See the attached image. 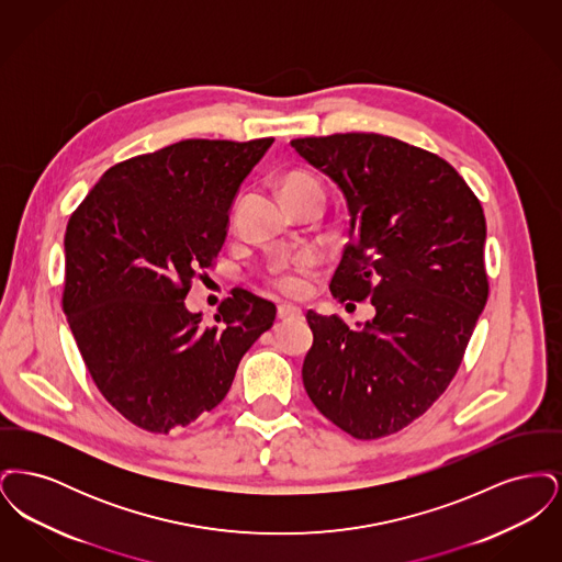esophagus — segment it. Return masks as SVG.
Instances as JSON below:
<instances>
[{
  "instance_id": "esophagus-1",
  "label": "esophagus",
  "mask_w": 562,
  "mask_h": 562,
  "mask_svg": "<svg viewBox=\"0 0 562 562\" xmlns=\"http://www.w3.org/2000/svg\"><path fill=\"white\" fill-rule=\"evenodd\" d=\"M296 318H301V310L291 307V305H280L278 307V321L289 322L296 321Z\"/></svg>"
}]
</instances>
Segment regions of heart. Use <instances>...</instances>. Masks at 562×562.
I'll use <instances>...</instances> for the list:
<instances>
[{"label": "heart", "instance_id": "obj_1", "mask_svg": "<svg viewBox=\"0 0 562 562\" xmlns=\"http://www.w3.org/2000/svg\"><path fill=\"white\" fill-rule=\"evenodd\" d=\"M282 195L289 204H293L296 200H303L307 195H322L321 181L305 172V170H291L282 177ZM314 259L312 257H299V259H280L273 261L268 269L269 286L280 294L286 296H296L303 293L305 289V276L312 268Z\"/></svg>", "mask_w": 562, "mask_h": 562}]
</instances>
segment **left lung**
<instances>
[{
	"mask_svg": "<svg viewBox=\"0 0 562 562\" xmlns=\"http://www.w3.org/2000/svg\"><path fill=\"white\" fill-rule=\"evenodd\" d=\"M291 145L348 200L353 234L330 293L371 301L376 312L362 330L307 312L305 392L358 440L396 434L445 394L486 303L481 202L449 161L394 136L337 133Z\"/></svg>",
	"mask_w": 562,
	"mask_h": 562,
	"instance_id": "1",
	"label": "left lung"
}]
</instances>
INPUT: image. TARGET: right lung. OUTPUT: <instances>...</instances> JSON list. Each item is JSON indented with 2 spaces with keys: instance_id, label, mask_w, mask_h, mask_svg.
I'll list each match as a JSON object with an SVG mask.
<instances>
[{
  "instance_id": "1",
  "label": "right lung",
  "mask_w": 562,
  "mask_h": 562,
  "mask_svg": "<svg viewBox=\"0 0 562 562\" xmlns=\"http://www.w3.org/2000/svg\"><path fill=\"white\" fill-rule=\"evenodd\" d=\"M271 143L186 138L117 161L69 216L63 312L94 385L136 428L168 434L213 411L276 321L273 303L241 289L213 326L186 310Z\"/></svg>"
}]
</instances>
